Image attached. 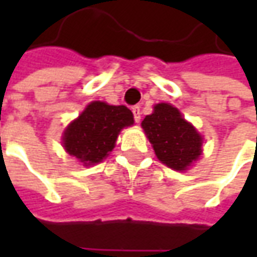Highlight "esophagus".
<instances>
[{
  "mask_svg": "<svg viewBox=\"0 0 257 257\" xmlns=\"http://www.w3.org/2000/svg\"><path fill=\"white\" fill-rule=\"evenodd\" d=\"M132 112H134L135 121H136V122H140V117H142V111H140V107L139 106L132 107Z\"/></svg>",
  "mask_w": 257,
  "mask_h": 257,
  "instance_id": "obj_1",
  "label": "esophagus"
}]
</instances>
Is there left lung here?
<instances>
[{
  "label": "left lung",
  "mask_w": 257,
  "mask_h": 257,
  "mask_svg": "<svg viewBox=\"0 0 257 257\" xmlns=\"http://www.w3.org/2000/svg\"><path fill=\"white\" fill-rule=\"evenodd\" d=\"M142 128L157 158L173 171L189 169L202 154L204 138L169 103L156 104L153 114L142 121Z\"/></svg>",
  "instance_id": "left-lung-1"
}]
</instances>
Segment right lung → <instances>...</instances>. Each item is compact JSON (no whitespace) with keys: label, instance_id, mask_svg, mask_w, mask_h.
I'll return each mask as SVG.
<instances>
[{"label":"right lung","instance_id":"1","mask_svg":"<svg viewBox=\"0 0 257 257\" xmlns=\"http://www.w3.org/2000/svg\"><path fill=\"white\" fill-rule=\"evenodd\" d=\"M131 125L134 114L128 107L92 101L64 131V150L85 167L99 164L115 147L119 132Z\"/></svg>","mask_w":257,"mask_h":257}]
</instances>
